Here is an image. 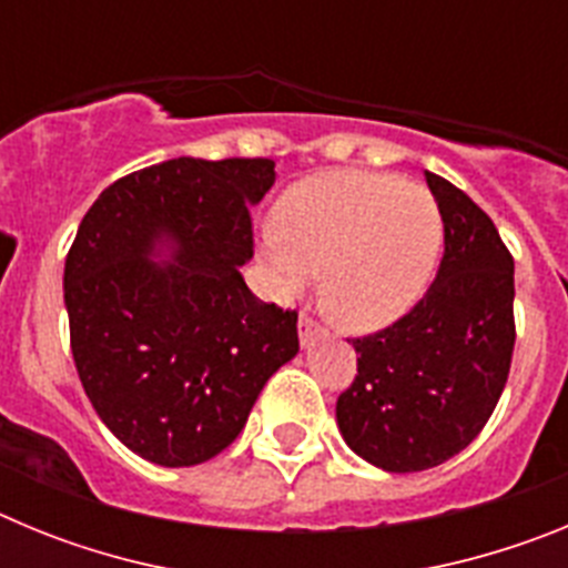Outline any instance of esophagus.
<instances>
[{
	"label": "esophagus",
	"instance_id": "obj_1",
	"mask_svg": "<svg viewBox=\"0 0 568 568\" xmlns=\"http://www.w3.org/2000/svg\"><path fill=\"white\" fill-rule=\"evenodd\" d=\"M321 333V327L318 324H315L313 318H310V315H301L298 318V338H301V346H310L313 344V338L315 335Z\"/></svg>",
	"mask_w": 568,
	"mask_h": 568
}]
</instances>
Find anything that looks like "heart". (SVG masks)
<instances>
[{"instance_id": "heart-1", "label": "heart", "mask_w": 568, "mask_h": 568, "mask_svg": "<svg viewBox=\"0 0 568 568\" xmlns=\"http://www.w3.org/2000/svg\"><path fill=\"white\" fill-rule=\"evenodd\" d=\"M261 255L278 293H301L321 273V304L349 333L393 327L424 298L440 250L435 195L398 175L329 170L295 184Z\"/></svg>"}]
</instances>
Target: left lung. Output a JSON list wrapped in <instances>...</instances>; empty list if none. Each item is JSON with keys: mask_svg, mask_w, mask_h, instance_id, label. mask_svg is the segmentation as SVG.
Wrapping results in <instances>:
<instances>
[{"mask_svg": "<svg viewBox=\"0 0 568 568\" xmlns=\"http://www.w3.org/2000/svg\"><path fill=\"white\" fill-rule=\"evenodd\" d=\"M444 215V258L393 327L353 338L358 375L335 420L346 446L384 471L444 464L478 438L509 378L515 261L464 190L426 173Z\"/></svg>", "mask_w": 568, "mask_h": 568, "instance_id": "obj_1", "label": "left lung"}]
</instances>
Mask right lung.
<instances>
[{
    "label": "right lung",
    "instance_id": "right-lung-1",
    "mask_svg": "<svg viewBox=\"0 0 568 568\" xmlns=\"http://www.w3.org/2000/svg\"><path fill=\"white\" fill-rule=\"evenodd\" d=\"M270 159H170L102 190L64 261L70 349L90 404L130 453L195 466L227 449L270 375L298 353V313L241 278Z\"/></svg>",
    "mask_w": 568,
    "mask_h": 568
}]
</instances>
